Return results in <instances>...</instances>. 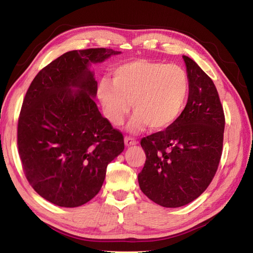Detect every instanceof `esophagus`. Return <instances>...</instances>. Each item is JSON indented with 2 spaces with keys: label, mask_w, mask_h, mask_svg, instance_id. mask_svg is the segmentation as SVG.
Masks as SVG:
<instances>
[{
  "label": "esophagus",
  "mask_w": 253,
  "mask_h": 253,
  "mask_svg": "<svg viewBox=\"0 0 253 253\" xmlns=\"http://www.w3.org/2000/svg\"><path fill=\"white\" fill-rule=\"evenodd\" d=\"M125 143H126V146H131V145H135V144H137V141L134 137L126 136L125 137Z\"/></svg>",
  "instance_id": "esophagus-1"
}]
</instances>
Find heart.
Wrapping results in <instances>:
<instances>
[{"instance_id": "obj_1", "label": "heart", "mask_w": 253, "mask_h": 253, "mask_svg": "<svg viewBox=\"0 0 253 253\" xmlns=\"http://www.w3.org/2000/svg\"><path fill=\"white\" fill-rule=\"evenodd\" d=\"M188 73L177 64L138 59L118 65L112 71V83L101 80L97 96L105 115L113 126H120L132 109L127 125L132 132L149 126L162 130L178 119L188 99Z\"/></svg>"}]
</instances>
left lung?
<instances>
[{
    "mask_svg": "<svg viewBox=\"0 0 253 253\" xmlns=\"http://www.w3.org/2000/svg\"><path fill=\"white\" fill-rule=\"evenodd\" d=\"M190 88L181 115L166 130L141 140L146 155L138 184L164 208H180L202 194L223 153L225 116L217 89L205 72L183 55Z\"/></svg>",
    "mask_w": 253,
    "mask_h": 253,
    "instance_id": "obj_1",
    "label": "left lung"
}]
</instances>
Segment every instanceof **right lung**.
I'll return each instance as SVG.
<instances>
[{
	"instance_id": "right-lung-1",
	"label": "right lung",
	"mask_w": 253,
	"mask_h": 253,
	"mask_svg": "<svg viewBox=\"0 0 253 253\" xmlns=\"http://www.w3.org/2000/svg\"><path fill=\"white\" fill-rule=\"evenodd\" d=\"M119 51H69L36 75L26 92L17 146L29 184L49 202L76 208L100 191L107 166L125 149L122 133L101 116L88 69Z\"/></svg>"
}]
</instances>
